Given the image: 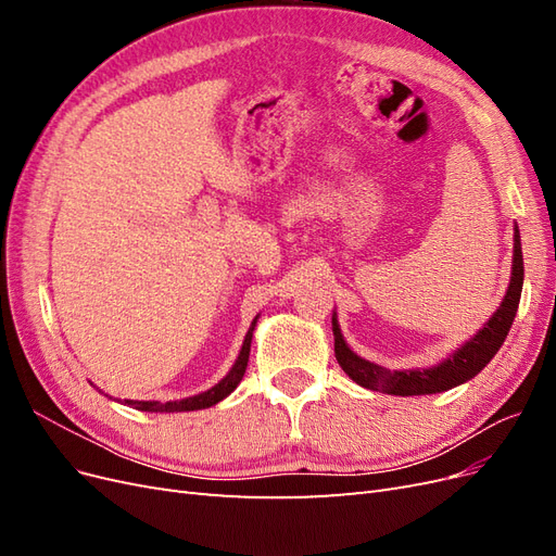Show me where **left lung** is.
<instances>
[{"label":"left lung","mask_w":556,"mask_h":556,"mask_svg":"<svg viewBox=\"0 0 556 556\" xmlns=\"http://www.w3.org/2000/svg\"><path fill=\"white\" fill-rule=\"evenodd\" d=\"M521 285H525V260H521V239L519 229L515 225V239H513V271L510 285L506 296L494 311V315L486 319L482 329H478L466 343L429 368H401V371H390L380 364L368 362L359 357L352 350L343 333L336 313L331 315V331H333V352L339 359L343 371L366 390L394 394V396H419V394H439L447 392L452 387L464 384L466 380L476 378L482 368L492 362L498 348L506 341V336L513 327V319L517 315Z\"/></svg>","instance_id":"1"}]
</instances>
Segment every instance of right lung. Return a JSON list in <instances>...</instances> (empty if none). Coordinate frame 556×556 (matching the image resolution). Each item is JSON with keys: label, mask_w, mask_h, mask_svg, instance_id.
I'll list each match as a JSON object with an SVG mask.
<instances>
[{"label": "right lung", "mask_w": 556, "mask_h": 556, "mask_svg": "<svg viewBox=\"0 0 556 556\" xmlns=\"http://www.w3.org/2000/svg\"><path fill=\"white\" fill-rule=\"evenodd\" d=\"M257 319H260V315L252 319V325H250L245 339H243L239 357H237V362H233V366L229 368V374L220 382H215L211 390L199 392V394L188 396V399L166 401V403H162V401H131V399H125L123 403L129 408H137V410H143V413H190V410H204V408L215 406V403H220L223 399H227L233 390H237L239 382L243 380L248 357H250L252 331H255V327H257Z\"/></svg>", "instance_id": "1"}]
</instances>
